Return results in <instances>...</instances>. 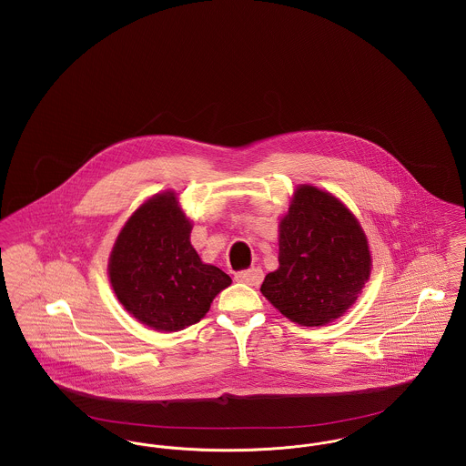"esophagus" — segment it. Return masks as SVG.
<instances>
[{
	"label": "esophagus",
	"mask_w": 466,
	"mask_h": 466,
	"mask_svg": "<svg viewBox=\"0 0 466 466\" xmlns=\"http://www.w3.org/2000/svg\"><path fill=\"white\" fill-rule=\"evenodd\" d=\"M262 279H264V270L258 267H251V268L236 272V281L249 285V287H258L262 283Z\"/></svg>",
	"instance_id": "esophagus-1"
}]
</instances>
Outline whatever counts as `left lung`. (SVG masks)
<instances>
[{
    "mask_svg": "<svg viewBox=\"0 0 466 466\" xmlns=\"http://www.w3.org/2000/svg\"><path fill=\"white\" fill-rule=\"evenodd\" d=\"M370 276L367 238L351 211L316 187L297 188L279 223V268L260 291L289 319L321 327L355 304Z\"/></svg>",
    "mask_w": 466,
    "mask_h": 466,
    "instance_id": "8db88e82",
    "label": "left lung"
}]
</instances>
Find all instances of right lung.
Instances as JSON below:
<instances>
[{"label":"right lung","instance_id":"1","mask_svg":"<svg viewBox=\"0 0 466 466\" xmlns=\"http://www.w3.org/2000/svg\"><path fill=\"white\" fill-rule=\"evenodd\" d=\"M192 225L166 192L147 200L120 230L110 255V281L120 304L141 323L177 332L211 308L232 279L200 262L190 244Z\"/></svg>","mask_w":466,"mask_h":466}]
</instances>
